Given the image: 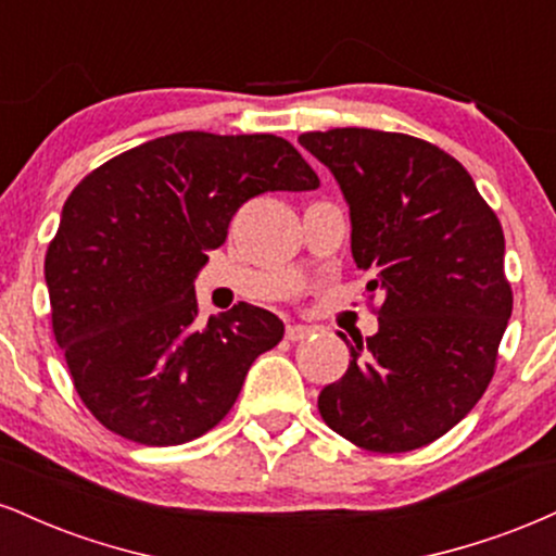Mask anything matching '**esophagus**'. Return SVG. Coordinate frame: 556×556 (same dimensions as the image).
<instances>
[{"label":"esophagus","instance_id":"34e87169","mask_svg":"<svg viewBox=\"0 0 556 556\" xmlns=\"http://www.w3.org/2000/svg\"><path fill=\"white\" fill-rule=\"evenodd\" d=\"M311 331H314V327H305V324H290L285 331V337L290 342H300L305 340V337H311Z\"/></svg>","mask_w":556,"mask_h":556}]
</instances>
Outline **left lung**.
<instances>
[{"instance_id":"1","label":"left lung","mask_w":556,"mask_h":556,"mask_svg":"<svg viewBox=\"0 0 556 556\" xmlns=\"http://www.w3.org/2000/svg\"><path fill=\"white\" fill-rule=\"evenodd\" d=\"M298 143L340 182L353 258L374 271L366 290L381 292L379 331L350 344L353 361L321 389L318 413L368 452L431 444L494 376L513 314L500 219L468 169L429 140L334 127Z\"/></svg>"}]
</instances>
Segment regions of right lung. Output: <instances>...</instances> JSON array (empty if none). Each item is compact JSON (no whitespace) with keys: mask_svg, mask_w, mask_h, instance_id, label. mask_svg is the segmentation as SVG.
Returning <instances> with one entry per match:
<instances>
[{"mask_svg":"<svg viewBox=\"0 0 556 556\" xmlns=\"http://www.w3.org/2000/svg\"><path fill=\"white\" fill-rule=\"evenodd\" d=\"M316 188L285 138L201 130L140 143L83 177L43 274L54 340L101 426L172 446L227 416L285 324L238 303L203 327L193 282L248 198Z\"/></svg>","mask_w":556,"mask_h":556,"instance_id":"obj_1","label":"right lung"}]
</instances>
